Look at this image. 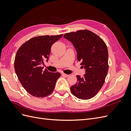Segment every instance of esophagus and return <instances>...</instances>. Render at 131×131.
Here are the masks:
<instances>
[{"mask_svg":"<svg viewBox=\"0 0 131 131\" xmlns=\"http://www.w3.org/2000/svg\"><path fill=\"white\" fill-rule=\"evenodd\" d=\"M62 76L65 77H69V75H68V74H65V73H62Z\"/></svg>","mask_w":131,"mask_h":131,"instance_id":"esophagus-1","label":"esophagus"}]
</instances>
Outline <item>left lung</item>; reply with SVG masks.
<instances>
[{
    "mask_svg": "<svg viewBox=\"0 0 131 131\" xmlns=\"http://www.w3.org/2000/svg\"><path fill=\"white\" fill-rule=\"evenodd\" d=\"M72 42L77 59L86 69L84 77L77 75V82L70 87L74 96L81 100L94 97L103 85L108 73V51L104 41L89 30H80L64 35Z\"/></svg>",
    "mask_w": 131,
    "mask_h": 131,
    "instance_id": "8db88e82",
    "label": "left lung"
}]
</instances>
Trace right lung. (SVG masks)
I'll use <instances>...</instances> for the list:
<instances>
[{"label":"right lung","instance_id":"right-lung-1","mask_svg":"<svg viewBox=\"0 0 131 131\" xmlns=\"http://www.w3.org/2000/svg\"><path fill=\"white\" fill-rule=\"evenodd\" d=\"M63 34L38 36L27 41L16 54L14 67L16 74L24 89L36 97H45L53 92L61 74L51 73L41 66L48 61L51 47Z\"/></svg>","mask_w":131,"mask_h":131}]
</instances>
